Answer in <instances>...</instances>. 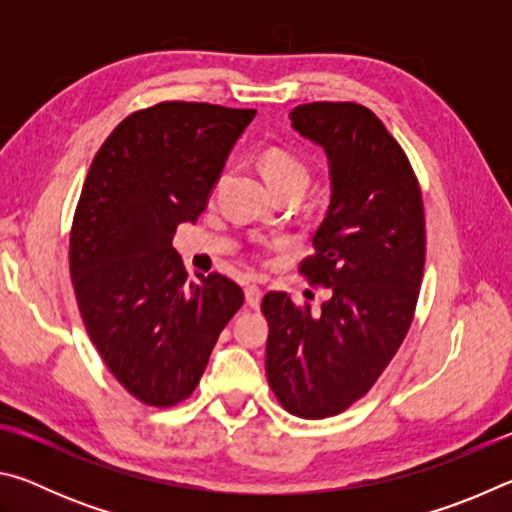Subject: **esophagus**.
<instances>
[{
  "label": "esophagus",
  "instance_id": "obj_1",
  "mask_svg": "<svg viewBox=\"0 0 512 512\" xmlns=\"http://www.w3.org/2000/svg\"><path fill=\"white\" fill-rule=\"evenodd\" d=\"M244 293H246V305L257 309L259 302H262V289H259L257 284H246Z\"/></svg>",
  "mask_w": 512,
  "mask_h": 512
}]
</instances>
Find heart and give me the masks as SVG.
<instances>
[{
    "instance_id": "heart-1",
    "label": "heart",
    "mask_w": 512,
    "mask_h": 512,
    "mask_svg": "<svg viewBox=\"0 0 512 512\" xmlns=\"http://www.w3.org/2000/svg\"><path fill=\"white\" fill-rule=\"evenodd\" d=\"M259 164H262V171L268 185L273 187V192H280V189L287 187L305 189L309 185V164L298 153L287 149V146H268Z\"/></svg>"
}]
</instances>
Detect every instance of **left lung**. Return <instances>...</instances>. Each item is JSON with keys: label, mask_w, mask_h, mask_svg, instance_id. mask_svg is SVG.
<instances>
[{"label": "left lung", "mask_w": 512, "mask_h": 512, "mask_svg": "<svg viewBox=\"0 0 512 512\" xmlns=\"http://www.w3.org/2000/svg\"><path fill=\"white\" fill-rule=\"evenodd\" d=\"M289 117L329 158L332 201L300 264L329 300L314 309L266 293V377L289 413L323 420L375 386L409 332L427 255L424 205L404 149L366 106L314 101Z\"/></svg>", "instance_id": "left-lung-1"}]
</instances>
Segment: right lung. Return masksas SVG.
Segmentation results:
<instances>
[{"instance_id": "obj_1", "label": "right lung", "mask_w": 512, "mask_h": 512, "mask_svg": "<svg viewBox=\"0 0 512 512\" xmlns=\"http://www.w3.org/2000/svg\"><path fill=\"white\" fill-rule=\"evenodd\" d=\"M255 110L162 101L128 115L94 155L69 232L85 329L146 406L194 393L244 291L221 273L187 280L173 235L196 221Z\"/></svg>"}]
</instances>
